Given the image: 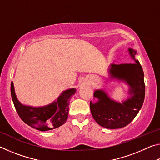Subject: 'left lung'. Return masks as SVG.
I'll use <instances>...</instances> for the list:
<instances>
[{
    "label": "left lung",
    "instance_id": "1",
    "mask_svg": "<svg viewBox=\"0 0 160 160\" xmlns=\"http://www.w3.org/2000/svg\"><path fill=\"white\" fill-rule=\"evenodd\" d=\"M134 63L112 64L109 70L110 78L126 82L130 86L129 97L119 103L109 98L102 90L94 91L96 103L90 102V111L96 122L102 127L116 129L125 127L133 120L142 106L145 94L144 72L139 61L135 59L136 51L128 48Z\"/></svg>",
    "mask_w": 160,
    "mask_h": 160
}]
</instances>
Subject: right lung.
<instances>
[{"label": "right lung", "mask_w": 160, "mask_h": 160, "mask_svg": "<svg viewBox=\"0 0 160 160\" xmlns=\"http://www.w3.org/2000/svg\"><path fill=\"white\" fill-rule=\"evenodd\" d=\"M11 97L19 116L26 124L38 131H47L58 128L68 117L69 104L76 90L74 88L63 91L57 101L42 107H33L22 104L15 95L14 85H10Z\"/></svg>", "instance_id": "add662e5"}]
</instances>
